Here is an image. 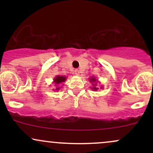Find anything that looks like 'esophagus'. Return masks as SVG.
Segmentation results:
<instances>
[{
    "label": "esophagus",
    "instance_id": "1",
    "mask_svg": "<svg viewBox=\"0 0 153 153\" xmlns=\"http://www.w3.org/2000/svg\"><path fill=\"white\" fill-rule=\"evenodd\" d=\"M75 74L77 75H79V74H80V71H79L78 70H75Z\"/></svg>",
    "mask_w": 153,
    "mask_h": 153
}]
</instances>
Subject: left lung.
<instances>
[{"label":"left lung","instance_id":"obj_1","mask_svg":"<svg viewBox=\"0 0 153 153\" xmlns=\"http://www.w3.org/2000/svg\"><path fill=\"white\" fill-rule=\"evenodd\" d=\"M90 81H91V82H94L95 81H96V79H95L94 78H91L90 79ZM96 82H95V83L93 84V86H94V87L92 88V89H94V90H95V91L97 90V89H99V88H97L96 87Z\"/></svg>","mask_w":153,"mask_h":153}]
</instances>
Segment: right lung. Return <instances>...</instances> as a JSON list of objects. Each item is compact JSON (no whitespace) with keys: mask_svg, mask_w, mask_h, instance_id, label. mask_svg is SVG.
Instances as JSON below:
<instances>
[{"mask_svg":"<svg viewBox=\"0 0 153 153\" xmlns=\"http://www.w3.org/2000/svg\"><path fill=\"white\" fill-rule=\"evenodd\" d=\"M65 80H66V77L61 76V75L59 76V75H58V76H57L54 79V83H55V85H58V84L61 83V82H65ZM57 90H59V88H57Z\"/></svg>","mask_w":153,"mask_h":153,"instance_id":"add662e5","label":"right lung"}]
</instances>
